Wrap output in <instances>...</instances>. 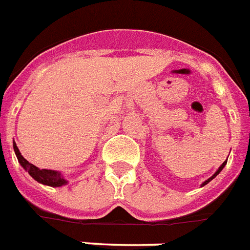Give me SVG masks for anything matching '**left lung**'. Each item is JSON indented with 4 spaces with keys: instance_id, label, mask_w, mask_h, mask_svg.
<instances>
[{
    "instance_id": "left-lung-1",
    "label": "left lung",
    "mask_w": 250,
    "mask_h": 250,
    "mask_svg": "<svg viewBox=\"0 0 250 250\" xmlns=\"http://www.w3.org/2000/svg\"><path fill=\"white\" fill-rule=\"evenodd\" d=\"M227 162H228V161H225V162H224V163H223V164H221L220 167H219V169H217V170H216V172H215V173H214V174H212V176H211V177H210V178H208V180H206V181H205V182H204V183H202L201 186H205V185H208V182H210V181H211V180H214L215 177H216V176H217V174L220 173L221 170H223V168H224V167H225V164H227Z\"/></svg>"
}]
</instances>
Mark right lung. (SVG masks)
<instances>
[{
	"instance_id": "obj_1",
	"label": "right lung",
	"mask_w": 250,
	"mask_h": 250,
	"mask_svg": "<svg viewBox=\"0 0 250 250\" xmlns=\"http://www.w3.org/2000/svg\"><path fill=\"white\" fill-rule=\"evenodd\" d=\"M14 150L16 157H18L19 163L21 164V167L26 170V172H29L30 176L33 177L35 181H38V182L42 183V185H46V186L50 187H61L64 186V185H67L68 181L64 178L63 174H62L61 172H57V170L52 169H39L36 166L29 163V162L21 155L20 150H19V148L16 146V143L15 142Z\"/></svg>"
}]
</instances>
